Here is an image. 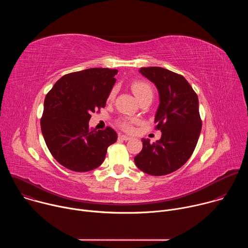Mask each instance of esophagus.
I'll return each instance as SVG.
<instances>
[{
	"mask_svg": "<svg viewBox=\"0 0 248 248\" xmlns=\"http://www.w3.org/2000/svg\"><path fill=\"white\" fill-rule=\"evenodd\" d=\"M119 138H120L121 140H124V141H127V140L131 139V137H130V136H127V135H124V134H121V135L119 136Z\"/></svg>",
	"mask_w": 248,
	"mask_h": 248,
	"instance_id": "34e87169",
	"label": "esophagus"
}]
</instances>
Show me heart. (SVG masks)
Wrapping results in <instances>:
<instances>
[{"label": "heart", "mask_w": 248, "mask_h": 248, "mask_svg": "<svg viewBox=\"0 0 248 248\" xmlns=\"http://www.w3.org/2000/svg\"><path fill=\"white\" fill-rule=\"evenodd\" d=\"M131 89L139 101L143 100L144 98H147V97H153V88H152L151 84L147 81L135 80L131 83ZM115 93H116V89L113 88L111 90V92L109 93L108 100H112L115 96ZM134 123H135V120H133L131 118H127V117L120 118L117 121L118 125L125 131H131L133 129Z\"/></svg>", "instance_id": "obj_1"}]
</instances>
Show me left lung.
<instances>
[{
    "mask_svg": "<svg viewBox=\"0 0 248 248\" xmlns=\"http://www.w3.org/2000/svg\"><path fill=\"white\" fill-rule=\"evenodd\" d=\"M140 73L159 90L155 129L162 136L153 143L143 138L142 150L134 162L148 174L166 175L183 167L196 147L202 127L198 97L182 75L159 66L141 67Z\"/></svg>",
    "mask_w": 248,
    "mask_h": 248,
    "instance_id": "left-lung-1",
    "label": "left lung"
}]
</instances>
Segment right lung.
Masks as SVG:
<instances>
[{"mask_svg": "<svg viewBox=\"0 0 248 248\" xmlns=\"http://www.w3.org/2000/svg\"><path fill=\"white\" fill-rule=\"evenodd\" d=\"M117 74L103 67L70 73L47 93L41 130L50 153L64 168L79 172L98 168L117 141L112 127L91 130L88 125L91 114L106 106Z\"/></svg>", "mask_w": 248, "mask_h": 248, "instance_id": "1", "label": "right lung"}]
</instances>
